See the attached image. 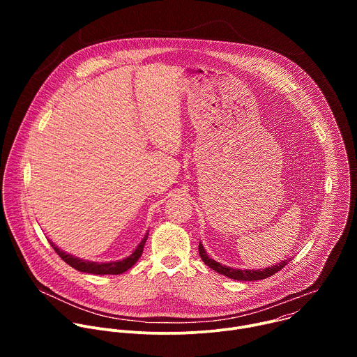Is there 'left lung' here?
Instances as JSON below:
<instances>
[{"mask_svg": "<svg viewBox=\"0 0 357 357\" xmlns=\"http://www.w3.org/2000/svg\"><path fill=\"white\" fill-rule=\"evenodd\" d=\"M199 254H200V259L203 260V263L209 266L212 270H215L219 274L226 275L231 280H237V281H259V280L268 278V277L274 275L275 273H278L281 268H284L289 263V259H288V260L277 263L275 266H271V267L264 268V270H238V268H231V267H227V266H222L220 263L212 260L208 256L206 250L203 248L202 243H199Z\"/></svg>", "mask_w": 357, "mask_h": 357, "instance_id": "8db88e82", "label": "left lung"}]
</instances>
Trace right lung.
I'll return each instance as SVG.
<instances>
[{
  "label": "right lung",
  "mask_w": 357,
  "mask_h": 357,
  "mask_svg": "<svg viewBox=\"0 0 357 357\" xmlns=\"http://www.w3.org/2000/svg\"><path fill=\"white\" fill-rule=\"evenodd\" d=\"M148 238V233H145V236L142 237V240L139 241V244L135 247V250L130 254L128 257L123 259V260H117V261H109V263H96V261H89V260H82L79 257L72 256V254H68L65 251H62L61 248H58L56 244H54L50 241V245L54 247V250L58 252V256L68 263L70 267H73L77 271L82 273H87V274H96V275H119L123 274L124 271L130 270L141 257L142 250H144V244Z\"/></svg>",
  "instance_id": "1"
}]
</instances>
